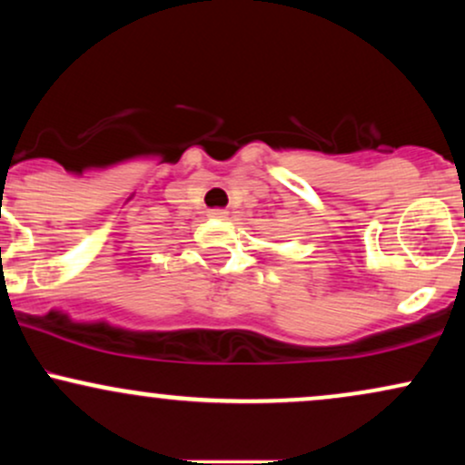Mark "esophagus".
Segmentation results:
<instances>
[{
	"instance_id": "obj_1",
	"label": "esophagus",
	"mask_w": 465,
	"mask_h": 465,
	"mask_svg": "<svg viewBox=\"0 0 465 465\" xmlns=\"http://www.w3.org/2000/svg\"><path fill=\"white\" fill-rule=\"evenodd\" d=\"M210 216H214V218H227V212H225V210H212Z\"/></svg>"
}]
</instances>
